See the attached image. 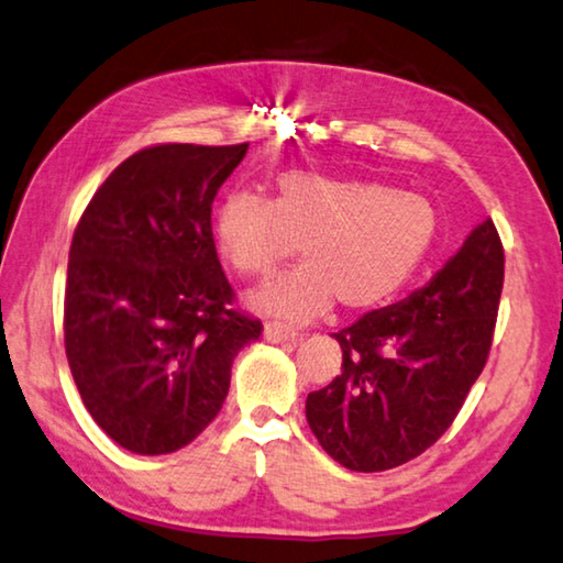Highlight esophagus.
<instances>
[{"instance_id": "obj_1", "label": "esophagus", "mask_w": 563, "mask_h": 563, "mask_svg": "<svg viewBox=\"0 0 563 563\" xmlns=\"http://www.w3.org/2000/svg\"><path fill=\"white\" fill-rule=\"evenodd\" d=\"M263 335L273 343H283V341H296L298 333L290 325L280 323V320H267L265 328H263Z\"/></svg>"}]
</instances>
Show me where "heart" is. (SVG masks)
<instances>
[{
  "label": "heart",
  "instance_id": "obj_1",
  "mask_svg": "<svg viewBox=\"0 0 563 563\" xmlns=\"http://www.w3.org/2000/svg\"><path fill=\"white\" fill-rule=\"evenodd\" d=\"M439 238L435 205L418 192L363 177L288 169L273 202L230 195L216 216L220 255L235 273L261 278L300 245L302 265L267 280L250 306L308 320L341 300L373 310L394 300L426 265Z\"/></svg>",
  "mask_w": 563,
  "mask_h": 563
}]
</instances>
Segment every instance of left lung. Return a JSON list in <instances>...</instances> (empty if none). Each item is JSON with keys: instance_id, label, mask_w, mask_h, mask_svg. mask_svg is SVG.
<instances>
[{"instance_id": "1", "label": "left lung", "mask_w": 563, "mask_h": 563, "mask_svg": "<svg viewBox=\"0 0 563 563\" xmlns=\"http://www.w3.org/2000/svg\"><path fill=\"white\" fill-rule=\"evenodd\" d=\"M501 290L504 245L488 218L421 290L333 333L341 373L306 400L328 456L373 474L431 449L484 371Z\"/></svg>"}]
</instances>
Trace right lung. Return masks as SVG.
<instances>
[{
    "mask_svg": "<svg viewBox=\"0 0 563 563\" xmlns=\"http://www.w3.org/2000/svg\"><path fill=\"white\" fill-rule=\"evenodd\" d=\"M243 145L165 142L97 187L69 247L65 351L82 404L122 449L163 456L220 413L230 368L263 323L238 310L212 200Z\"/></svg>",
    "mask_w": 563,
    "mask_h": 563,
    "instance_id": "right-lung-1",
    "label": "right lung"
}]
</instances>
